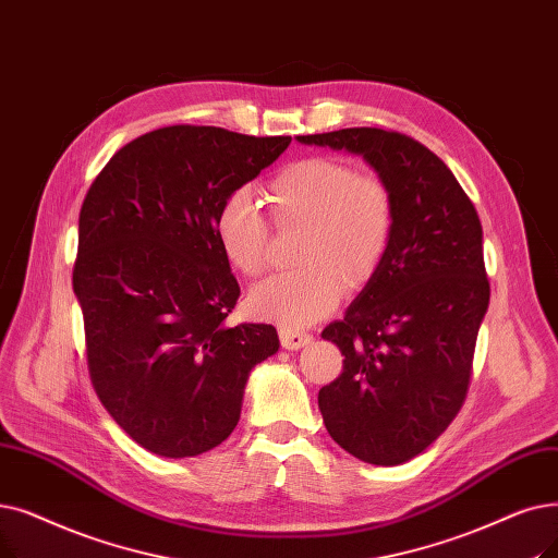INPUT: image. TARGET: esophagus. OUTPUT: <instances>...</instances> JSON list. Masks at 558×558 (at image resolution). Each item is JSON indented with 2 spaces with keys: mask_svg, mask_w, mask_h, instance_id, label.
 <instances>
[{
  "mask_svg": "<svg viewBox=\"0 0 558 558\" xmlns=\"http://www.w3.org/2000/svg\"><path fill=\"white\" fill-rule=\"evenodd\" d=\"M280 342L284 349L289 351H299L303 347H307L312 342V335L305 330H296V328H280Z\"/></svg>",
  "mask_w": 558,
  "mask_h": 558,
  "instance_id": "1",
  "label": "esophagus"
}]
</instances>
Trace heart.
Wrapping results in <instances>:
<instances>
[{"mask_svg":"<svg viewBox=\"0 0 558 558\" xmlns=\"http://www.w3.org/2000/svg\"><path fill=\"white\" fill-rule=\"evenodd\" d=\"M274 221L280 228L305 223L296 259L301 266L257 282L248 307L259 319L301 328L330 314L351 289L374 278L392 246L397 201L378 175L328 157L284 166L269 184ZM214 232L228 262L244 276L269 264V219L251 189H236L221 203Z\"/></svg>","mask_w":558,"mask_h":558,"instance_id":"obj_1","label":"heart"}]
</instances>
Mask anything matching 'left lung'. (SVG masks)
I'll return each mask as SVG.
<instances>
[{"instance_id": "1", "label": "left lung", "mask_w": 558, "mask_h": 558, "mask_svg": "<svg viewBox=\"0 0 558 558\" xmlns=\"http://www.w3.org/2000/svg\"><path fill=\"white\" fill-rule=\"evenodd\" d=\"M365 159L397 201L380 269L322 337L344 369L319 390L330 438L372 465H401L440 438L463 405L490 303L478 214L447 163L399 132L299 136Z\"/></svg>"}]
</instances>
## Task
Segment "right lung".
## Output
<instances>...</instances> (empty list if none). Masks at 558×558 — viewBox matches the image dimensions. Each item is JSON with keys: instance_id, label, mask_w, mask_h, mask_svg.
Masks as SVG:
<instances>
[{"instance_id": "obj_1", "label": "right lung", "mask_w": 558, "mask_h": 558, "mask_svg": "<svg viewBox=\"0 0 558 558\" xmlns=\"http://www.w3.org/2000/svg\"><path fill=\"white\" fill-rule=\"evenodd\" d=\"M289 143L161 128L120 148L86 193L72 289L90 383L116 424L157 456L219 447L253 367L280 347L269 324H226L239 282L214 219Z\"/></svg>"}]
</instances>
